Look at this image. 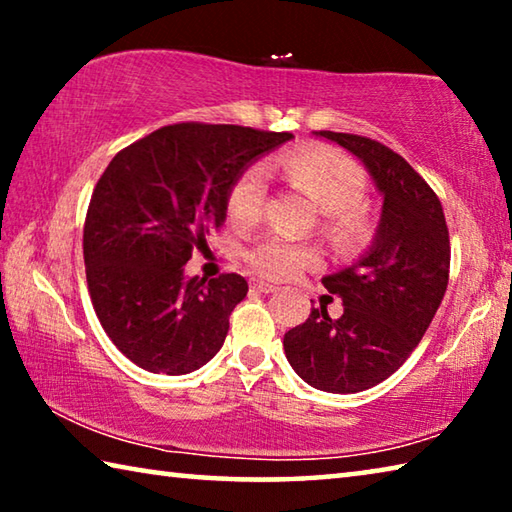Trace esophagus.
<instances>
[{
	"label": "esophagus",
	"instance_id": "1",
	"mask_svg": "<svg viewBox=\"0 0 512 512\" xmlns=\"http://www.w3.org/2000/svg\"><path fill=\"white\" fill-rule=\"evenodd\" d=\"M250 287H253L259 293H273V291H277L275 284L264 282V280H250Z\"/></svg>",
	"mask_w": 512,
	"mask_h": 512
}]
</instances>
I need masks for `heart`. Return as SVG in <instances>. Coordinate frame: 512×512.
Returning a JSON list of instances; mask_svg holds the SVG:
<instances>
[{"mask_svg": "<svg viewBox=\"0 0 512 512\" xmlns=\"http://www.w3.org/2000/svg\"><path fill=\"white\" fill-rule=\"evenodd\" d=\"M273 169L325 214V232L334 244L354 248L368 239L370 216L361 205L368 187L366 173L348 155L334 149H300L277 158ZM264 203V171L250 167L232 183L225 210L232 223L248 228L262 216ZM244 257L255 273L271 280H289L318 264L316 248L282 235L259 237L246 248Z\"/></svg>", "mask_w": 512, "mask_h": 512, "instance_id": "heart-1", "label": "heart"}]
</instances>
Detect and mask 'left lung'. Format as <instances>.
<instances>
[{"label":"left lung","instance_id":"8db88e82","mask_svg":"<svg viewBox=\"0 0 512 512\" xmlns=\"http://www.w3.org/2000/svg\"><path fill=\"white\" fill-rule=\"evenodd\" d=\"M314 135L357 155L384 198L366 253L323 277L343 300V314L329 318L320 305L284 334V354L300 379L348 395L391 377L427 332L449 280V232L438 196L402 155L361 135Z\"/></svg>","mask_w":512,"mask_h":512}]
</instances>
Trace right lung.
Listing matches in <instances>:
<instances>
[{
  "label": "right lung",
  "instance_id": "obj_1",
  "mask_svg": "<svg viewBox=\"0 0 512 512\" xmlns=\"http://www.w3.org/2000/svg\"><path fill=\"white\" fill-rule=\"evenodd\" d=\"M291 133L173 124L119 151L85 216L83 259L94 311L135 366L187 375L221 350L248 282L187 277L192 250L225 221L235 180Z\"/></svg>",
  "mask_w": 512,
  "mask_h": 512
}]
</instances>
